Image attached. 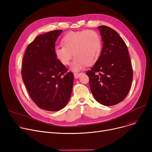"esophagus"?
Masks as SVG:
<instances>
[{"instance_id":"34e87169","label":"esophagus","mask_w":152,"mask_h":152,"mask_svg":"<svg viewBox=\"0 0 152 152\" xmlns=\"http://www.w3.org/2000/svg\"><path fill=\"white\" fill-rule=\"evenodd\" d=\"M81 74V73H74V77H75V78H76V79H77V78H78L79 76H80Z\"/></svg>"}]
</instances>
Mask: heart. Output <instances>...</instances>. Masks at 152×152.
<instances>
[{"label": "heart", "mask_w": 152, "mask_h": 152, "mask_svg": "<svg viewBox=\"0 0 152 152\" xmlns=\"http://www.w3.org/2000/svg\"><path fill=\"white\" fill-rule=\"evenodd\" d=\"M61 44L55 47V57L63 65H68L73 53L75 58L71 69L75 72L81 70L86 64L94 63L101 49L99 36L92 30L69 32L63 37Z\"/></svg>", "instance_id": "1"}]
</instances>
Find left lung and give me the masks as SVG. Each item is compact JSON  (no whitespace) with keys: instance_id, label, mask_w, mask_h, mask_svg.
<instances>
[{"instance_id":"obj_1","label":"left lung","mask_w":152,"mask_h":152,"mask_svg":"<svg viewBox=\"0 0 152 152\" xmlns=\"http://www.w3.org/2000/svg\"><path fill=\"white\" fill-rule=\"evenodd\" d=\"M98 28L102 49L99 59L86 72L94 97L100 104L113 106L128 94L133 72L127 47L116 31L107 26Z\"/></svg>"}]
</instances>
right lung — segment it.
I'll return each mask as SVG.
<instances>
[{
    "label": "right lung",
    "instance_id": "add662e5",
    "mask_svg": "<svg viewBox=\"0 0 152 152\" xmlns=\"http://www.w3.org/2000/svg\"><path fill=\"white\" fill-rule=\"evenodd\" d=\"M62 30L49 31L37 36L26 50L21 75L28 92L37 106L57 111L68 103L74 76L55 57V42Z\"/></svg>",
    "mask_w": 152,
    "mask_h": 152
}]
</instances>
